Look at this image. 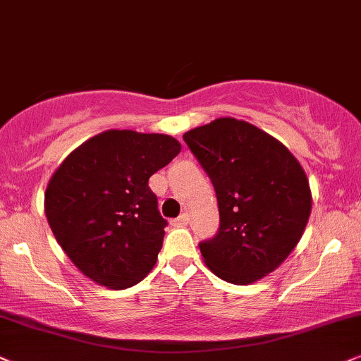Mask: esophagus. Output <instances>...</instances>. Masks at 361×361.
Here are the masks:
<instances>
[{"label":"esophagus","instance_id":"esophagus-1","mask_svg":"<svg viewBox=\"0 0 361 361\" xmlns=\"http://www.w3.org/2000/svg\"><path fill=\"white\" fill-rule=\"evenodd\" d=\"M188 221H190V216L186 213H183L178 218H175V220H171V226H185L188 225Z\"/></svg>","mask_w":361,"mask_h":361}]
</instances>
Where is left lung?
<instances>
[{"instance_id":"8db88e82","label":"left lung","mask_w":361,"mask_h":361,"mask_svg":"<svg viewBox=\"0 0 361 361\" xmlns=\"http://www.w3.org/2000/svg\"><path fill=\"white\" fill-rule=\"evenodd\" d=\"M216 191L220 228L200 243L214 275L235 285L267 276L302 238L312 191L302 165L259 128L218 118L183 135Z\"/></svg>"}]
</instances>
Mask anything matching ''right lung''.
Listing matches in <instances>:
<instances>
[{
  "label": "right lung",
  "instance_id": "obj_1",
  "mask_svg": "<svg viewBox=\"0 0 361 361\" xmlns=\"http://www.w3.org/2000/svg\"><path fill=\"white\" fill-rule=\"evenodd\" d=\"M180 149L168 135L108 130L85 141L54 171L44 213L83 275L123 290L152 271L168 223L148 180Z\"/></svg>",
  "mask_w": 361,
  "mask_h": 361
}]
</instances>
